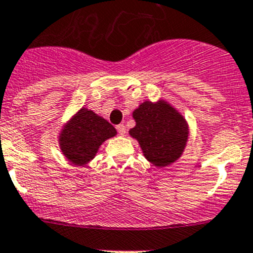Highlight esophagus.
Masks as SVG:
<instances>
[{
  "label": "esophagus",
  "instance_id": "esophagus-1",
  "mask_svg": "<svg viewBox=\"0 0 253 253\" xmlns=\"http://www.w3.org/2000/svg\"><path fill=\"white\" fill-rule=\"evenodd\" d=\"M116 129H117V132H119V133L121 134V136H124V134L126 133V127H125L124 125H117Z\"/></svg>",
  "mask_w": 253,
  "mask_h": 253
}]
</instances>
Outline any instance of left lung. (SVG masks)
<instances>
[{"label":"left lung","instance_id":"obj_1","mask_svg":"<svg viewBox=\"0 0 253 253\" xmlns=\"http://www.w3.org/2000/svg\"><path fill=\"white\" fill-rule=\"evenodd\" d=\"M136 126L129 136L136 138L145 159L158 168L169 167L182 154L188 139L185 117L167 101H144L133 111Z\"/></svg>","mask_w":253,"mask_h":253}]
</instances>
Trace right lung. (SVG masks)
Instances as JSON below:
<instances>
[{"label":"right lung","mask_w":253,"mask_h":253,"mask_svg":"<svg viewBox=\"0 0 253 253\" xmlns=\"http://www.w3.org/2000/svg\"><path fill=\"white\" fill-rule=\"evenodd\" d=\"M116 136V129L105 119L91 110L82 108L63 126L58 137L62 154L72 164H88L103 142Z\"/></svg>","instance_id":"add662e5"}]
</instances>
